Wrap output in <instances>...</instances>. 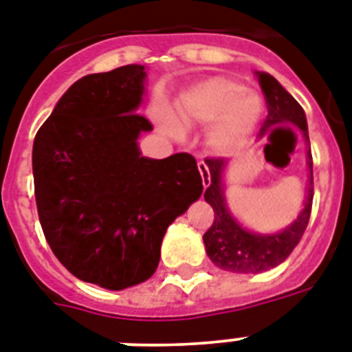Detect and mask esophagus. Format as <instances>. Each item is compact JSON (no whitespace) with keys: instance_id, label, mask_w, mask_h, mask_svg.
Returning a JSON list of instances; mask_svg holds the SVG:
<instances>
[{"instance_id":"esophagus-1","label":"esophagus","mask_w":352,"mask_h":352,"mask_svg":"<svg viewBox=\"0 0 352 352\" xmlns=\"http://www.w3.org/2000/svg\"><path fill=\"white\" fill-rule=\"evenodd\" d=\"M198 170L201 174V182H204V187H209L210 185V174H209V167H207V163L204 160H198Z\"/></svg>"}]
</instances>
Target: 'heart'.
Masks as SVG:
<instances>
[{
    "label": "heart",
    "mask_w": 352,
    "mask_h": 352,
    "mask_svg": "<svg viewBox=\"0 0 352 352\" xmlns=\"http://www.w3.org/2000/svg\"><path fill=\"white\" fill-rule=\"evenodd\" d=\"M179 118L187 123H210L209 143L220 153L241 147L254 131L263 112L261 98L254 91L241 89L240 83L225 76L199 81L178 101ZM160 122L173 134L179 123L168 112H160Z\"/></svg>",
    "instance_id": "b5f03b06"
}]
</instances>
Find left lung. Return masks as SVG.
<instances>
[{"label":"left lung","mask_w":352,"mask_h":352,"mask_svg":"<svg viewBox=\"0 0 352 352\" xmlns=\"http://www.w3.org/2000/svg\"><path fill=\"white\" fill-rule=\"evenodd\" d=\"M261 91L265 96L267 114L265 122L261 125L260 132L265 134L272 125L280 122L294 123L303 136L309 142L307 136V120L305 112L294 98L278 83L271 74L258 72ZM205 163L209 167L210 185L205 189V201L214 210V221L209 230L204 234L205 251L209 254L216 267L223 271L241 272V274H256L267 269L280 265L285 258L298 245V241L307 229L311 207H313V156L309 148V190L305 207L300 212L294 223H291L285 230L278 234H254L241 227L238 221L230 216L227 204H225L223 189H221V174L225 168L223 158H205Z\"/></svg>","instance_id":"obj_1"}]
</instances>
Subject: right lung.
Wrapping results in <instances>:
<instances>
[{"label": "right lung", "mask_w": 352, "mask_h": 352, "mask_svg": "<svg viewBox=\"0 0 352 352\" xmlns=\"http://www.w3.org/2000/svg\"><path fill=\"white\" fill-rule=\"evenodd\" d=\"M143 65L89 74L34 138V194L56 258L83 282L122 291L153 276L165 230L204 190L196 160L142 156Z\"/></svg>", "instance_id": "obj_1"}]
</instances>
